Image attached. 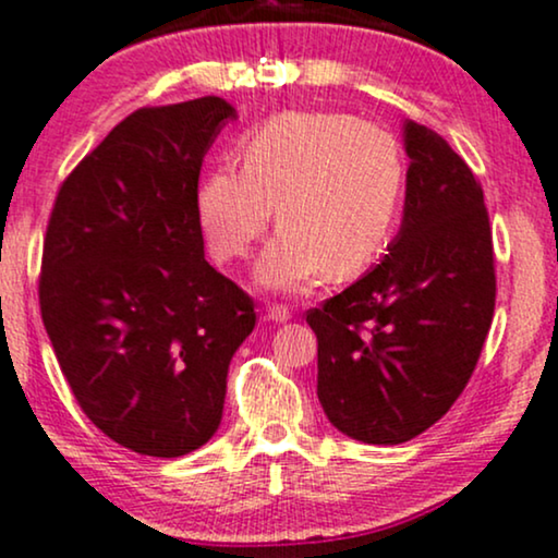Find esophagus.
Masks as SVG:
<instances>
[{"mask_svg": "<svg viewBox=\"0 0 558 558\" xmlns=\"http://www.w3.org/2000/svg\"><path fill=\"white\" fill-rule=\"evenodd\" d=\"M266 313H268V318L277 320V324H287V320L292 318V311L287 305H268Z\"/></svg>", "mask_w": 558, "mask_h": 558, "instance_id": "1", "label": "esophagus"}]
</instances>
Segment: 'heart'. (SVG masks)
<instances>
[{
    "label": "heart",
    "mask_w": 558,
    "mask_h": 558,
    "mask_svg": "<svg viewBox=\"0 0 558 558\" xmlns=\"http://www.w3.org/2000/svg\"><path fill=\"white\" fill-rule=\"evenodd\" d=\"M240 167L201 180L195 214L219 260H242L277 211L279 232L255 279L303 292L352 277L389 247L402 214L408 161L389 130L339 111H281L240 141Z\"/></svg>",
    "instance_id": "b5f03b06"
}]
</instances>
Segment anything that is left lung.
Instances as JSON below:
<instances>
[{
  "label": "left lung",
  "mask_w": 558,
  "mask_h": 558,
  "mask_svg": "<svg viewBox=\"0 0 558 558\" xmlns=\"http://www.w3.org/2000/svg\"><path fill=\"white\" fill-rule=\"evenodd\" d=\"M404 216L389 253L307 311L320 408L363 444H404L447 415L473 376L496 305L481 182L425 124L404 122Z\"/></svg>",
  "instance_id": "8db88e82"
}]
</instances>
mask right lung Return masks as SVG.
<instances>
[{
	"mask_svg": "<svg viewBox=\"0 0 558 558\" xmlns=\"http://www.w3.org/2000/svg\"><path fill=\"white\" fill-rule=\"evenodd\" d=\"M238 111L219 96L137 109L59 187L38 303L90 423L137 454L182 457L221 423L253 300L203 255L201 163Z\"/></svg>",
	"mask_w": 558,
	"mask_h": 558,
	"instance_id": "add662e5",
	"label": "right lung"
}]
</instances>
